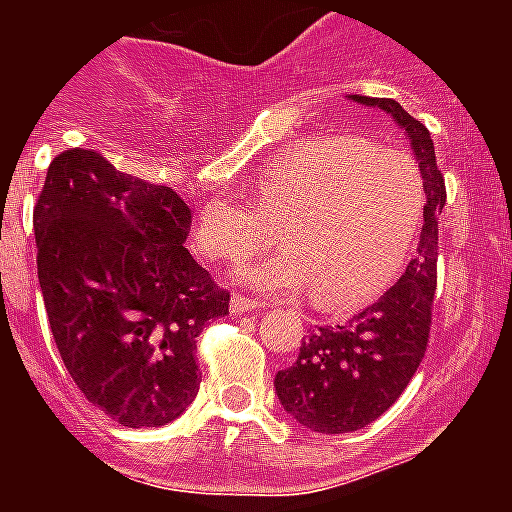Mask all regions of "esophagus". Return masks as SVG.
Returning <instances> with one entry per match:
<instances>
[{
    "instance_id": "esophagus-1",
    "label": "esophagus",
    "mask_w": 512,
    "mask_h": 512,
    "mask_svg": "<svg viewBox=\"0 0 512 512\" xmlns=\"http://www.w3.org/2000/svg\"><path fill=\"white\" fill-rule=\"evenodd\" d=\"M260 303L252 300V297H244V295H233L231 297V311L233 313H249V311H257Z\"/></svg>"
}]
</instances>
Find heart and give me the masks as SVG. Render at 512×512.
Wrapping results in <instances>:
<instances>
[{"instance_id":"1","label":"heart","mask_w":512,"mask_h":512,"mask_svg":"<svg viewBox=\"0 0 512 512\" xmlns=\"http://www.w3.org/2000/svg\"><path fill=\"white\" fill-rule=\"evenodd\" d=\"M412 159L350 135L297 140L252 185V209L207 199L191 225L193 252L244 263L271 244L287 252L249 265L239 279L260 292L311 289L324 311H350L396 279L422 223Z\"/></svg>"}]
</instances>
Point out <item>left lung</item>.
<instances>
[{
	"mask_svg": "<svg viewBox=\"0 0 512 512\" xmlns=\"http://www.w3.org/2000/svg\"><path fill=\"white\" fill-rule=\"evenodd\" d=\"M353 103L380 108L404 130L420 164L425 225L406 273L374 305L345 327H319L300 345V356L276 374L284 412L316 433H353L388 412L417 372L430 335L436 295L438 215L446 204L444 175L425 124L396 100L348 95Z\"/></svg>",
	"mask_w": 512,
	"mask_h": 512,
	"instance_id": "left-lung-1",
	"label": "left lung"
}]
</instances>
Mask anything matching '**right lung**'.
I'll return each instance as SVG.
<instances>
[{
    "mask_svg": "<svg viewBox=\"0 0 512 512\" xmlns=\"http://www.w3.org/2000/svg\"><path fill=\"white\" fill-rule=\"evenodd\" d=\"M172 188L71 148L34 207L36 268L58 353L90 404L127 428L177 420L199 393L196 337L231 295L183 247Z\"/></svg>",
    "mask_w": 512,
    "mask_h": 512,
    "instance_id": "1",
    "label": "right lung"
}]
</instances>
